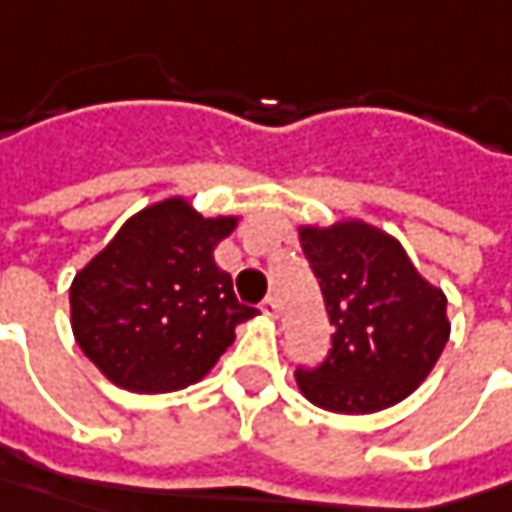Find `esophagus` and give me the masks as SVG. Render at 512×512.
Returning <instances> with one entry per match:
<instances>
[{
	"instance_id": "esophagus-1",
	"label": "esophagus",
	"mask_w": 512,
	"mask_h": 512,
	"mask_svg": "<svg viewBox=\"0 0 512 512\" xmlns=\"http://www.w3.org/2000/svg\"><path fill=\"white\" fill-rule=\"evenodd\" d=\"M260 312H263L266 318H272V321H275V318H278V303H275V298L263 300V303H260Z\"/></svg>"
}]
</instances>
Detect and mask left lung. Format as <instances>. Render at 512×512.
Segmentation results:
<instances>
[{
    "mask_svg": "<svg viewBox=\"0 0 512 512\" xmlns=\"http://www.w3.org/2000/svg\"><path fill=\"white\" fill-rule=\"evenodd\" d=\"M298 234L335 326L326 361L295 372L303 398L344 415L404 401L450 338L447 295L412 266L392 234L364 220L300 226Z\"/></svg>",
    "mask_w": 512,
    "mask_h": 512,
    "instance_id": "left-lung-1",
    "label": "left lung"
}]
</instances>
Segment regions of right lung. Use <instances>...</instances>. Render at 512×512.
I'll list each match as a JSON object with an SVG mask.
<instances>
[{
  "label": "right lung",
  "instance_id": "right-lung-1",
  "mask_svg": "<svg viewBox=\"0 0 512 512\" xmlns=\"http://www.w3.org/2000/svg\"><path fill=\"white\" fill-rule=\"evenodd\" d=\"M237 217H203L168 197L128 217L71 283V329L102 375L128 392H174L206 378L257 309L234 298L214 249Z\"/></svg>",
  "mask_w": 512,
  "mask_h": 512
}]
</instances>
